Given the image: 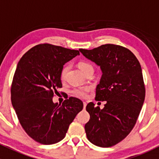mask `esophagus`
Instances as JSON below:
<instances>
[{
  "instance_id": "obj_1",
  "label": "esophagus",
  "mask_w": 159,
  "mask_h": 159,
  "mask_svg": "<svg viewBox=\"0 0 159 159\" xmlns=\"http://www.w3.org/2000/svg\"><path fill=\"white\" fill-rule=\"evenodd\" d=\"M83 104H84V109H85L86 106H87V103H86L85 102H83Z\"/></svg>"
}]
</instances>
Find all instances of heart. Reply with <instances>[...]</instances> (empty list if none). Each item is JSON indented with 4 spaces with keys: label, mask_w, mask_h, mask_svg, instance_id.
Returning a JSON list of instances; mask_svg holds the SVG:
<instances>
[{
    "label": "heart",
    "mask_w": 159,
    "mask_h": 159,
    "mask_svg": "<svg viewBox=\"0 0 159 159\" xmlns=\"http://www.w3.org/2000/svg\"><path fill=\"white\" fill-rule=\"evenodd\" d=\"M78 68H80V70L83 72V73H85L87 70L90 69H93V67L91 64H89V62L86 61H80L78 63ZM68 67L67 65L63 67V68L61 69V80H65V77H66L67 71H68ZM89 91V87H80V88H76V89H74L72 90V94L78 98H86L87 96L88 92Z\"/></svg>",
    "instance_id": "b5f03b06"
}]
</instances>
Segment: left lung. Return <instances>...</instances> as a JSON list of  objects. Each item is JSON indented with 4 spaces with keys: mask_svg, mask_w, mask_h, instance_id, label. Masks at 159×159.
Returning <instances> with one entry per match:
<instances>
[{
    "mask_svg": "<svg viewBox=\"0 0 159 159\" xmlns=\"http://www.w3.org/2000/svg\"><path fill=\"white\" fill-rule=\"evenodd\" d=\"M81 54L100 66L102 71L96 88V101H106L103 109L93 102L86 106L90 120L84 125L88 139L108 148L122 141L134 128L145 97L142 68L130 50L107 44Z\"/></svg>",
    "mask_w": 159,
    "mask_h": 159,
    "instance_id": "8db88e82",
    "label": "left lung"
}]
</instances>
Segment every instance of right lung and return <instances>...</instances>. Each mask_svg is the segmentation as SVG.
<instances>
[{"mask_svg": "<svg viewBox=\"0 0 159 159\" xmlns=\"http://www.w3.org/2000/svg\"><path fill=\"white\" fill-rule=\"evenodd\" d=\"M79 51L50 44H38L19 61L11 84V103L25 132L37 142L52 145L65 137L83 102L70 97L62 105L52 101L62 87L64 65Z\"/></svg>", "mask_w": 159, "mask_h": 159, "instance_id": "1", "label": "right lung"}]
</instances>
